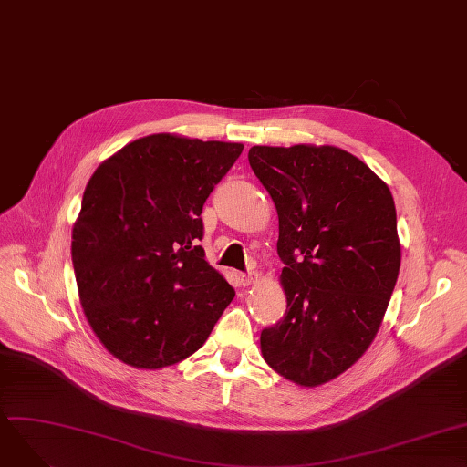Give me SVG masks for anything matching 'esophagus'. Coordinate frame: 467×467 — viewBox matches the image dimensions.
<instances>
[{"label": "esophagus", "instance_id": "34e87169", "mask_svg": "<svg viewBox=\"0 0 467 467\" xmlns=\"http://www.w3.org/2000/svg\"><path fill=\"white\" fill-rule=\"evenodd\" d=\"M256 279H258V274H256V272H247V274H241V275H239V283L245 285V286H247V285H253Z\"/></svg>", "mask_w": 467, "mask_h": 467}]
</instances>
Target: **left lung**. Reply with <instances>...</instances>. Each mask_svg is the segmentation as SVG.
I'll return each mask as SVG.
<instances>
[{"label": "left lung", "instance_id": "left-lung-1", "mask_svg": "<svg viewBox=\"0 0 467 467\" xmlns=\"http://www.w3.org/2000/svg\"><path fill=\"white\" fill-rule=\"evenodd\" d=\"M249 163L279 216L286 312L262 330L264 361L314 388L372 344L401 265L389 188L335 146H253Z\"/></svg>", "mask_w": 467, "mask_h": 467}]
</instances>
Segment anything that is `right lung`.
<instances>
[{"instance_id": "obj_1", "label": "right lung", "mask_w": 467, "mask_h": 467, "mask_svg": "<svg viewBox=\"0 0 467 467\" xmlns=\"http://www.w3.org/2000/svg\"><path fill=\"white\" fill-rule=\"evenodd\" d=\"M241 151L161 132L123 146L88 181L74 274L88 325L119 361L151 370L186 359L234 300L199 241L207 197Z\"/></svg>"}]
</instances>
